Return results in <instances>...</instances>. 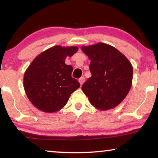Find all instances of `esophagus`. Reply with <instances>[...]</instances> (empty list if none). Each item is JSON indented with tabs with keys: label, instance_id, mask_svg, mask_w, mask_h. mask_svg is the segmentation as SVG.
Returning a JSON list of instances; mask_svg holds the SVG:
<instances>
[{
	"label": "esophagus",
	"instance_id": "obj_1",
	"mask_svg": "<svg viewBox=\"0 0 158 158\" xmlns=\"http://www.w3.org/2000/svg\"><path fill=\"white\" fill-rule=\"evenodd\" d=\"M79 81L80 83V84L82 85L84 83V81H85V78H84V77H81V78L79 79Z\"/></svg>",
	"mask_w": 158,
	"mask_h": 158
}]
</instances>
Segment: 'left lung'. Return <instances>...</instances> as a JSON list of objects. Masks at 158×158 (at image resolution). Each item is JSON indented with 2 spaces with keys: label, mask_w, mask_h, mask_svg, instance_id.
<instances>
[{
  "label": "left lung",
  "mask_w": 158,
  "mask_h": 158,
  "mask_svg": "<svg viewBox=\"0 0 158 158\" xmlns=\"http://www.w3.org/2000/svg\"><path fill=\"white\" fill-rule=\"evenodd\" d=\"M90 60L92 76L81 89L95 108L113 109L124 100L132 83L133 68L125 56L111 45L98 42L81 47Z\"/></svg>",
  "instance_id": "left-lung-1"
}]
</instances>
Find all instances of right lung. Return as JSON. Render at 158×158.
Here are the masks:
<instances>
[{
	"instance_id": "right-lung-1",
	"label": "right lung",
	"mask_w": 158,
	"mask_h": 158,
	"mask_svg": "<svg viewBox=\"0 0 158 158\" xmlns=\"http://www.w3.org/2000/svg\"><path fill=\"white\" fill-rule=\"evenodd\" d=\"M79 48L76 46L52 47L34 58L23 76V88L31 102L46 113L59 111L65 106L72 93L80 87L72 77L73 66L66 65Z\"/></svg>"
}]
</instances>
